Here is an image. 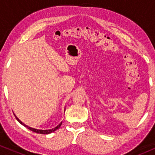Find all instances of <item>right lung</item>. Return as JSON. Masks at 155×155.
Returning <instances> with one entry per match:
<instances>
[{
	"mask_svg": "<svg viewBox=\"0 0 155 155\" xmlns=\"http://www.w3.org/2000/svg\"><path fill=\"white\" fill-rule=\"evenodd\" d=\"M64 111H65V110H64ZM14 115H15V118H16V120H17V121H18V122L20 123V124H22L23 126L26 127H27V128H28V129L30 130L33 131V132L37 133V134H51V133L54 132V131H55L56 130L58 129V128L60 127L61 125V124H62V121H61V122L60 124H58V125H57V126L55 127L52 128V129H49V130H38V129H35V128L31 127H29V126L26 125V124H25L24 123H22V121H20L19 119H18V117H17L16 115H15V114H14Z\"/></svg>",
	"mask_w": 155,
	"mask_h": 155,
	"instance_id": "1",
	"label": "right lung"
}]
</instances>
